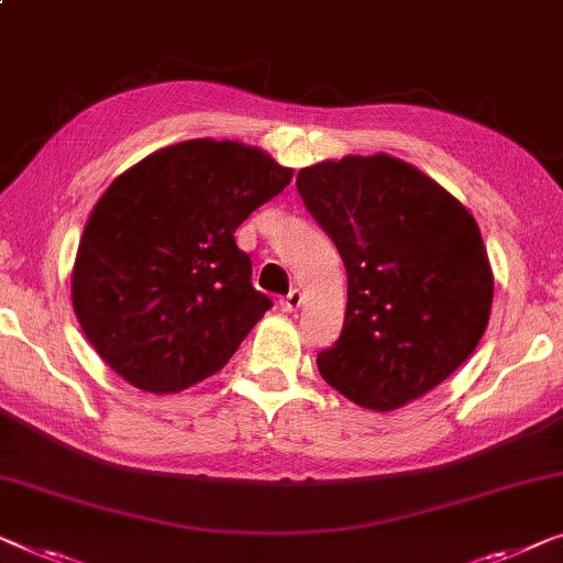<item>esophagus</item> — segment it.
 <instances>
[{
    "instance_id": "1",
    "label": "esophagus",
    "mask_w": 563,
    "mask_h": 563,
    "mask_svg": "<svg viewBox=\"0 0 563 563\" xmlns=\"http://www.w3.org/2000/svg\"><path fill=\"white\" fill-rule=\"evenodd\" d=\"M279 305H282L284 312H295V309H299V305H301V291L291 289L289 295L279 301Z\"/></svg>"
}]
</instances>
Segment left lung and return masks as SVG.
<instances>
[{"instance_id":"left-lung-1","label":"left lung","mask_w":563,"mask_h":563,"mask_svg":"<svg viewBox=\"0 0 563 563\" xmlns=\"http://www.w3.org/2000/svg\"><path fill=\"white\" fill-rule=\"evenodd\" d=\"M297 190L347 272L345 322L317 368L363 409H401L485 335L493 272L475 218L388 154L305 167Z\"/></svg>"}]
</instances>
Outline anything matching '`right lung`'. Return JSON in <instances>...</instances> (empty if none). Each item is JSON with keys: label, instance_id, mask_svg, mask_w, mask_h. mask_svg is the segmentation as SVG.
Listing matches in <instances>:
<instances>
[{"label": "right lung", "instance_id": "obj_1", "mask_svg": "<svg viewBox=\"0 0 563 563\" xmlns=\"http://www.w3.org/2000/svg\"><path fill=\"white\" fill-rule=\"evenodd\" d=\"M289 183L256 146L190 140L109 185L80 239L73 309L121 378L177 394L231 361L272 309L233 233Z\"/></svg>", "mask_w": 563, "mask_h": 563}]
</instances>
